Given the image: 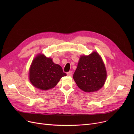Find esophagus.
<instances>
[{
	"label": "esophagus",
	"mask_w": 134,
	"mask_h": 134,
	"mask_svg": "<svg viewBox=\"0 0 134 134\" xmlns=\"http://www.w3.org/2000/svg\"><path fill=\"white\" fill-rule=\"evenodd\" d=\"M67 74L68 75H69V76H71V75H72V72H71V71H70V72H67Z\"/></svg>",
	"instance_id": "34e87169"
}]
</instances>
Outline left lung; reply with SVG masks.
Returning a JSON list of instances; mask_svg holds the SVG:
<instances>
[{"mask_svg":"<svg viewBox=\"0 0 134 134\" xmlns=\"http://www.w3.org/2000/svg\"><path fill=\"white\" fill-rule=\"evenodd\" d=\"M76 85L86 92L101 88L107 79V72L103 60L97 52L81 56L73 74Z\"/></svg>","mask_w":134,"mask_h":134,"instance_id":"8db88e82","label":"left lung"}]
</instances>
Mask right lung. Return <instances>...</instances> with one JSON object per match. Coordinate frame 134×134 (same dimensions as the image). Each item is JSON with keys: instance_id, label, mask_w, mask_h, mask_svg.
Returning a JSON list of instances; mask_svg holds the SVG:
<instances>
[{"instance_id": "right-lung-1", "label": "right lung", "mask_w": 134, "mask_h": 134, "mask_svg": "<svg viewBox=\"0 0 134 134\" xmlns=\"http://www.w3.org/2000/svg\"><path fill=\"white\" fill-rule=\"evenodd\" d=\"M66 75L60 65L42 54L34 59L29 71V79L32 85L43 90L53 88Z\"/></svg>"}]
</instances>
